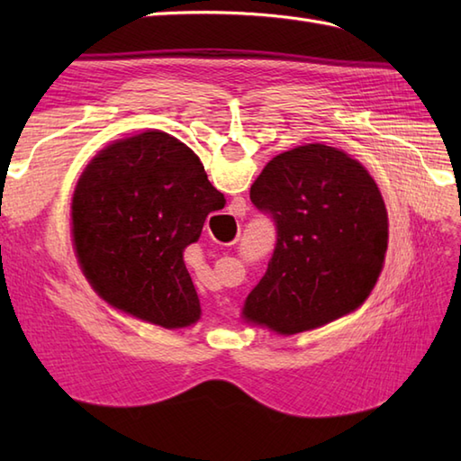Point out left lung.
Returning a JSON list of instances; mask_svg holds the SVG:
<instances>
[{
	"label": "left lung",
	"mask_w": 461,
	"mask_h": 461,
	"mask_svg": "<svg viewBox=\"0 0 461 461\" xmlns=\"http://www.w3.org/2000/svg\"><path fill=\"white\" fill-rule=\"evenodd\" d=\"M277 243L243 319L279 335L327 325L365 301L384 266L388 213L358 160L305 144L269 160L249 190Z\"/></svg>",
	"instance_id": "left-lung-1"
}]
</instances>
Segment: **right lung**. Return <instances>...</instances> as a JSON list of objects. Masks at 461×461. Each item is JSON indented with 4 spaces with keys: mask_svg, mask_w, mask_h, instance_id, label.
Instances as JSON below:
<instances>
[{
    "mask_svg": "<svg viewBox=\"0 0 461 461\" xmlns=\"http://www.w3.org/2000/svg\"><path fill=\"white\" fill-rule=\"evenodd\" d=\"M223 205L178 139L149 131L116 140L89 162L73 194L83 276L114 309L164 329L190 327L202 311L184 249Z\"/></svg>",
    "mask_w": 461,
    "mask_h": 461,
    "instance_id": "1",
    "label": "right lung"
}]
</instances>
